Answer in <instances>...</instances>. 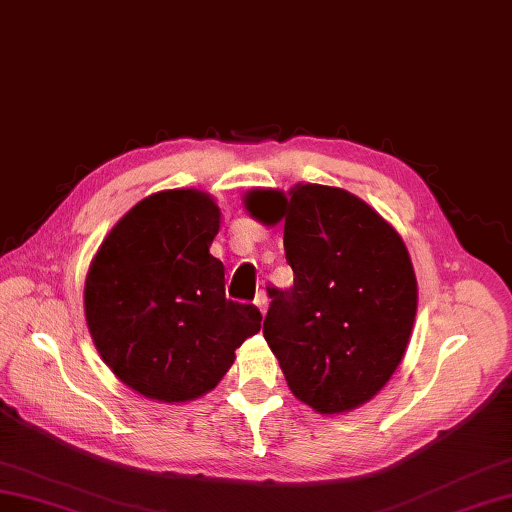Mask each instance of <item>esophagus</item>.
Instances as JSON below:
<instances>
[{
    "mask_svg": "<svg viewBox=\"0 0 512 512\" xmlns=\"http://www.w3.org/2000/svg\"><path fill=\"white\" fill-rule=\"evenodd\" d=\"M255 304L259 306V311L266 315V311H268V306H270V298H268V294H266V291H264V289H261V291H257V298H255Z\"/></svg>",
    "mask_w": 512,
    "mask_h": 512,
    "instance_id": "obj_1",
    "label": "esophagus"
}]
</instances>
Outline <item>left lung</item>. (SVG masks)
<instances>
[{
    "label": "left lung",
    "mask_w": 512,
    "mask_h": 512,
    "mask_svg": "<svg viewBox=\"0 0 512 512\" xmlns=\"http://www.w3.org/2000/svg\"><path fill=\"white\" fill-rule=\"evenodd\" d=\"M246 210L285 223L294 285L268 287L264 337L289 390L319 414L367 403L397 371L414 328L418 287L401 236L334 186L253 191Z\"/></svg>",
    "instance_id": "obj_1"
}]
</instances>
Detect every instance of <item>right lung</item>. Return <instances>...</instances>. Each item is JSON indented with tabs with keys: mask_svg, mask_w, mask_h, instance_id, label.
Returning a JSON list of instances; mask_svg holds the SVG:
<instances>
[{
	"mask_svg": "<svg viewBox=\"0 0 512 512\" xmlns=\"http://www.w3.org/2000/svg\"><path fill=\"white\" fill-rule=\"evenodd\" d=\"M218 227L210 195L154 193L120 218L92 259L87 328L107 367L143 397H201L261 328L257 306L225 296V266L210 255Z\"/></svg>",
	"mask_w": 512,
	"mask_h": 512,
	"instance_id": "add662e5",
	"label": "right lung"
}]
</instances>
